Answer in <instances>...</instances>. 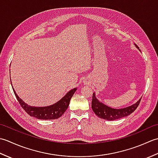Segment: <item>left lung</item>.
<instances>
[{"instance_id":"obj_1","label":"left lung","mask_w":158,"mask_h":158,"mask_svg":"<svg viewBox=\"0 0 158 158\" xmlns=\"http://www.w3.org/2000/svg\"><path fill=\"white\" fill-rule=\"evenodd\" d=\"M136 48H138L136 44H135ZM140 98L135 104L130 105L129 106L125 107L122 109H113L107 106L102 102H100L96 97L95 92L93 93L92 96V109L93 111L94 112L96 115L101 119H104L109 121H113L115 119H118L122 117H127L133 113L136 109L138 107L139 103L140 102Z\"/></svg>"}]
</instances>
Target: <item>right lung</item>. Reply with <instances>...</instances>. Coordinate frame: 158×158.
Returning <instances> with one entry per match:
<instances>
[{
  "instance_id": "add662e5",
  "label": "right lung",
  "mask_w": 158,
  "mask_h": 158,
  "mask_svg": "<svg viewBox=\"0 0 158 158\" xmlns=\"http://www.w3.org/2000/svg\"><path fill=\"white\" fill-rule=\"evenodd\" d=\"M12 88L17 99H18L19 103L23 110H25V111L30 115V116L34 117L38 119L43 120L55 119L61 117L64 113L66 109H68L70 100L73 96L74 93L77 89V88H73L71 90H70L69 92L66 94L64 96L62 97V98L52 105L47 106H33L28 105V104L23 102L22 98H20L17 94L13 86Z\"/></svg>"
}]
</instances>
